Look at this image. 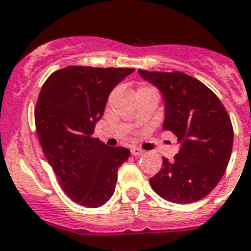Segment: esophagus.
I'll list each match as a JSON object with an SVG mask.
<instances>
[{"label": "esophagus", "instance_id": "34e87169", "mask_svg": "<svg viewBox=\"0 0 251 251\" xmlns=\"http://www.w3.org/2000/svg\"><path fill=\"white\" fill-rule=\"evenodd\" d=\"M130 151L132 156H141V154L144 153V151H142L141 149H139V147H131Z\"/></svg>", "mask_w": 251, "mask_h": 251}]
</instances>
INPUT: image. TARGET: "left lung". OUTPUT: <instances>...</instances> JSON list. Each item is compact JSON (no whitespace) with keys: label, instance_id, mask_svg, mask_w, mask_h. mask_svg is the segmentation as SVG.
Returning <instances> with one entry per match:
<instances>
[{"label":"left lung","instance_id":"obj_1","mask_svg":"<svg viewBox=\"0 0 251 251\" xmlns=\"http://www.w3.org/2000/svg\"><path fill=\"white\" fill-rule=\"evenodd\" d=\"M140 75L157 86L165 99L163 130L181 144L172 161L163 157L150 178L163 200L188 204L202 200L223 177L233 149V125L226 107L202 81L181 72H147Z\"/></svg>","mask_w":251,"mask_h":251}]
</instances>
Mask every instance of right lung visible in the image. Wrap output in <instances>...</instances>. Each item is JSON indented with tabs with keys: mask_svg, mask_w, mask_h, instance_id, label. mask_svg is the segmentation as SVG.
Segmentation results:
<instances>
[{
	"mask_svg": "<svg viewBox=\"0 0 251 251\" xmlns=\"http://www.w3.org/2000/svg\"><path fill=\"white\" fill-rule=\"evenodd\" d=\"M133 68L70 65L49 75L34 109L43 153L70 200L98 208L111 198L118 170L130 157L125 147L93 137L109 94Z\"/></svg>",
	"mask_w": 251,
	"mask_h": 251,
	"instance_id": "right-lung-1",
	"label": "right lung"
}]
</instances>
